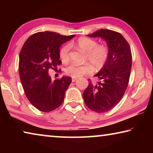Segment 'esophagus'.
<instances>
[{
    "label": "esophagus",
    "instance_id": "1",
    "mask_svg": "<svg viewBox=\"0 0 153 153\" xmlns=\"http://www.w3.org/2000/svg\"><path fill=\"white\" fill-rule=\"evenodd\" d=\"M76 79H77L76 77H72V82H74L75 81H76Z\"/></svg>",
    "mask_w": 153,
    "mask_h": 153
}]
</instances>
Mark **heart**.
<instances>
[{"label": "heart", "instance_id": "b5f03b06", "mask_svg": "<svg viewBox=\"0 0 153 153\" xmlns=\"http://www.w3.org/2000/svg\"><path fill=\"white\" fill-rule=\"evenodd\" d=\"M77 47L87 52L88 59L96 69H99L105 65L109 56V48L106 45H98L95 40L87 37H80L74 43ZM70 46L67 45L61 48L59 55L64 63L69 61V51ZM93 67L91 64H71L65 69V74L72 77H78L84 74L92 73Z\"/></svg>", "mask_w": 153, "mask_h": 153}]
</instances>
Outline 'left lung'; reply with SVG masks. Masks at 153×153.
<instances>
[{"label":"left lung","instance_id":"obj_1","mask_svg":"<svg viewBox=\"0 0 153 153\" xmlns=\"http://www.w3.org/2000/svg\"><path fill=\"white\" fill-rule=\"evenodd\" d=\"M87 36L102 38L109 48L108 61L94 75L100 82L94 84L88 79V86L83 93L88 107L105 113L120 102L128 87L132 63L131 49L123 36L115 31L101 29Z\"/></svg>","mask_w":153,"mask_h":153}]
</instances>
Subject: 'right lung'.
Listing matches in <instances>:
<instances>
[{"label": "right lung", "instance_id": "right-lung-1", "mask_svg": "<svg viewBox=\"0 0 153 153\" xmlns=\"http://www.w3.org/2000/svg\"><path fill=\"white\" fill-rule=\"evenodd\" d=\"M75 36L53 32L36 33L27 38L19 54V72L23 88L33 106L43 112L59 107L71 83V77L51 79L48 70H56L60 46Z\"/></svg>", "mask_w": 153, "mask_h": 153}]
</instances>
